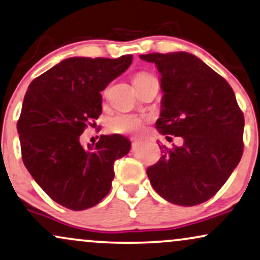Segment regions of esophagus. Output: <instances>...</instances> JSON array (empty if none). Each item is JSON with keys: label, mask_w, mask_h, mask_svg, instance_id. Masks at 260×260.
Wrapping results in <instances>:
<instances>
[{"label": "esophagus", "mask_w": 260, "mask_h": 260, "mask_svg": "<svg viewBox=\"0 0 260 260\" xmlns=\"http://www.w3.org/2000/svg\"><path fill=\"white\" fill-rule=\"evenodd\" d=\"M140 142H141V140H134L133 145H137V143H140Z\"/></svg>", "instance_id": "obj_1"}]
</instances>
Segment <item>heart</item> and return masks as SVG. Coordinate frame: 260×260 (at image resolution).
<instances>
[{"label": "heart", "mask_w": 260, "mask_h": 260, "mask_svg": "<svg viewBox=\"0 0 260 260\" xmlns=\"http://www.w3.org/2000/svg\"><path fill=\"white\" fill-rule=\"evenodd\" d=\"M151 79H154L149 73L140 72L134 76V85L142 84ZM146 119L135 114H126V113H117L108 119V127L112 133L115 134H133L137 133L143 127Z\"/></svg>", "instance_id": "heart-1"}]
</instances>
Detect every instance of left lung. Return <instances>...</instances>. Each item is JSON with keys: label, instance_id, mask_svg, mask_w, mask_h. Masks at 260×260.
Wrapping results in <instances>:
<instances>
[{"label": "left lung", "instance_id": "obj_1", "mask_svg": "<svg viewBox=\"0 0 260 260\" xmlns=\"http://www.w3.org/2000/svg\"><path fill=\"white\" fill-rule=\"evenodd\" d=\"M160 73L163 91L155 127L182 146H159L163 155L147 175L159 196L178 206H197L226 182L243 153L245 117L222 76L187 52L141 54Z\"/></svg>", "mask_w": 260, "mask_h": 260}]
</instances>
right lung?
<instances>
[{"label": "right lung", "mask_w": 260, "mask_h": 260, "mask_svg": "<svg viewBox=\"0 0 260 260\" xmlns=\"http://www.w3.org/2000/svg\"><path fill=\"white\" fill-rule=\"evenodd\" d=\"M133 56L72 57L29 85L17 130L21 158L40 187L72 210L96 206L108 194L113 164L129 153L126 137L102 135L84 148L80 135L102 113L101 91L129 68Z\"/></svg>", "instance_id": "obj_1"}]
</instances>
